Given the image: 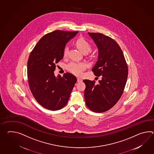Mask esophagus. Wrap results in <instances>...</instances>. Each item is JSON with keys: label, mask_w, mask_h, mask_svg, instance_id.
Masks as SVG:
<instances>
[{"label": "esophagus", "mask_w": 154, "mask_h": 154, "mask_svg": "<svg viewBox=\"0 0 154 154\" xmlns=\"http://www.w3.org/2000/svg\"><path fill=\"white\" fill-rule=\"evenodd\" d=\"M82 79H79V78H77V82H82Z\"/></svg>", "instance_id": "1"}]
</instances>
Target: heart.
Instances as JSON below:
<instances>
[{
    "mask_svg": "<svg viewBox=\"0 0 154 154\" xmlns=\"http://www.w3.org/2000/svg\"><path fill=\"white\" fill-rule=\"evenodd\" d=\"M75 45L79 50L82 52L90 51L92 49V45L84 38H79L75 41ZM69 48L66 46L63 50V56L66 57L67 55ZM87 64L84 62H71L67 65V69L73 74L77 75H81L83 71L86 69Z\"/></svg>",
    "mask_w": 154,
    "mask_h": 154,
    "instance_id": "1",
    "label": "heart"
}]
</instances>
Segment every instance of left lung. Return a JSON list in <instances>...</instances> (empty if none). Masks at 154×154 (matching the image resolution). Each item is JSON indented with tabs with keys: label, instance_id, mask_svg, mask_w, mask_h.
<instances>
[{
	"label": "left lung",
	"instance_id": "8db88e82",
	"mask_svg": "<svg viewBox=\"0 0 154 154\" xmlns=\"http://www.w3.org/2000/svg\"><path fill=\"white\" fill-rule=\"evenodd\" d=\"M98 50V57L92 71L102 79H84L85 98L89 109L102 113L111 109L119 100L126 85L128 68L123 51L113 38L101 33L88 32Z\"/></svg>",
	"mask_w": 154,
	"mask_h": 154
}]
</instances>
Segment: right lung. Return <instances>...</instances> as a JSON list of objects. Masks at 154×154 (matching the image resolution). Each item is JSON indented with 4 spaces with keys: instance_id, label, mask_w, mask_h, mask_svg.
Returning a JSON list of instances; mask_svg holds the SVG:
<instances>
[{
    "instance_id": "obj_1",
    "label": "right lung",
    "mask_w": 154,
    "mask_h": 154,
    "mask_svg": "<svg viewBox=\"0 0 154 154\" xmlns=\"http://www.w3.org/2000/svg\"><path fill=\"white\" fill-rule=\"evenodd\" d=\"M78 31L55 30L44 35L31 51L27 61L28 82L35 99L51 110L67 104L77 78L70 73L56 77V64L63 57L66 44Z\"/></svg>"
}]
</instances>
